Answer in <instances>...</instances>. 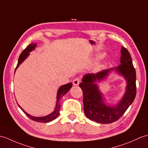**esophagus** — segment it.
Segmentation results:
<instances>
[{
  "label": "esophagus",
  "instance_id": "esophagus-1",
  "mask_svg": "<svg viewBox=\"0 0 148 148\" xmlns=\"http://www.w3.org/2000/svg\"><path fill=\"white\" fill-rule=\"evenodd\" d=\"M79 82H80V79L78 78H75V79H74L73 83L74 86H78L79 84Z\"/></svg>",
  "mask_w": 148,
  "mask_h": 148
}]
</instances>
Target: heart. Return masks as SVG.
<instances>
[{"label":"heart","mask_w":148,"mask_h":148,"mask_svg":"<svg viewBox=\"0 0 148 148\" xmlns=\"http://www.w3.org/2000/svg\"><path fill=\"white\" fill-rule=\"evenodd\" d=\"M104 56H105V55H104L103 53H99V54L97 55V56H96L95 59H96V60L101 59V58H103L104 57ZM105 66H106V63H105V62H103V63H102V64L100 65V67H104Z\"/></svg>","instance_id":"1"}]
</instances>
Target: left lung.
Listing matches in <instances>:
<instances>
[{
	"label": "left lung",
	"mask_w": 148,
	"mask_h": 148,
	"mask_svg": "<svg viewBox=\"0 0 148 148\" xmlns=\"http://www.w3.org/2000/svg\"><path fill=\"white\" fill-rule=\"evenodd\" d=\"M121 64L117 67L96 74H85L79 84L83 92L84 112L91 121L100 123H110L117 121L134 100L136 95V74L132 58L125 48L121 47ZM113 71L125 79V95L117 104H106L97 83L105 80Z\"/></svg>",
	"instance_id": "8db88e82"
}]
</instances>
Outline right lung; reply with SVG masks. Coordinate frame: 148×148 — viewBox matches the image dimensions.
Segmentation results:
<instances>
[{
    "instance_id": "add662e5",
    "label": "right lung",
    "mask_w": 148,
    "mask_h": 148,
    "mask_svg": "<svg viewBox=\"0 0 148 148\" xmlns=\"http://www.w3.org/2000/svg\"><path fill=\"white\" fill-rule=\"evenodd\" d=\"M36 45H37L36 43H31L22 51V53H21L20 56L19 57L18 64H17L15 72L17 69H18V67L19 66V65L29 56V52H31V51H32L33 50L35 49ZM72 85H73L72 82H69V83L68 84L61 86L59 88V89H58L57 91L56 107H55L53 112L50 113L49 115H47L46 116H35L31 115L30 114H29V113H27L26 112H25L19 105H18L19 107L22 110V111L25 113L29 119L33 120L34 121H36L38 122H42V123H46V122H49L50 121H52L54 119H56L57 117L58 114H59V112L60 109V99L64 97V95H66L67 92L69 91L70 89L72 88Z\"/></svg>"
}]
</instances>
